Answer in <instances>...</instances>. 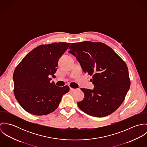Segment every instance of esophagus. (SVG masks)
Returning a JSON list of instances; mask_svg holds the SVG:
<instances>
[{
  "mask_svg": "<svg viewBox=\"0 0 147 147\" xmlns=\"http://www.w3.org/2000/svg\"><path fill=\"white\" fill-rule=\"evenodd\" d=\"M69 89H70V91H71V92H75V91H76V89H74V88H71Z\"/></svg>",
  "mask_w": 147,
  "mask_h": 147,
  "instance_id": "obj_1",
  "label": "esophagus"
}]
</instances>
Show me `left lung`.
<instances>
[{
    "label": "left lung",
    "instance_id": "left-lung-1",
    "mask_svg": "<svg viewBox=\"0 0 147 147\" xmlns=\"http://www.w3.org/2000/svg\"><path fill=\"white\" fill-rule=\"evenodd\" d=\"M68 53L75 56L85 73L92 75L93 89L81 88L84 99L78 102L85 113L104 117L123 102L130 86L125 62L109 46L101 42L72 43Z\"/></svg>",
    "mask_w": 147,
    "mask_h": 147
}]
</instances>
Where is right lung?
<instances>
[{
  "label": "right lung",
  "mask_w": 147,
  "mask_h": 147,
  "mask_svg": "<svg viewBox=\"0 0 147 147\" xmlns=\"http://www.w3.org/2000/svg\"><path fill=\"white\" fill-rule=\"evenodd\" d=\"M70 43L40 45L29 52L13 73L14 94L21 107L29 113L43 115L55 111L62 97L68 92L67 86L50 83L55 78L58 61Z\"/></svg>",
  "instance_id": "right-lung-1"
}]
</instances>
